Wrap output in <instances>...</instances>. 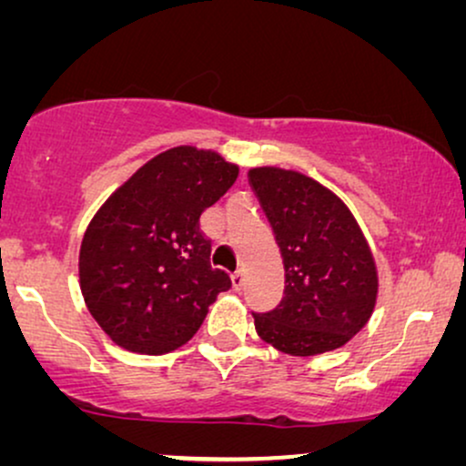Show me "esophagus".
Wrapping results in <instances>:
<instances>
[{
	"instance_id": "1",
	"label": "esophagus",
	"mask_w": 466,
	"mask_h": 466,
	"mask_svg": "<svg viewBox=\"0 0 466 466\" xmlns=\"http://www.w3.org/2000/svg\"><path fill=\"white\" fill-rule=\"evenodd\" d=\"M231 280H233V289L242 291V287H244V272H242V269H238V272H235L231 277Z\"/></svg>"
}]
</instances>
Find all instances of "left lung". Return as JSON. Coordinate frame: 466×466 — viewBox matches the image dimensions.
I'll use <instances>...</instances> for the list:
<instances>
[{"label": "left lung", "mask_w": 466, "mask_h": 466, "mask_svg": "<svg viewBox=\"0 0 466 466\" xmlns=\"http://www.w3.org/2000/svg\"><path fill=\"white\" fill-rule=\"evenodd\" d=\"M250 187L285 266L277 309L252 313L263 341L291 356L337 350L370 321L378 272L354 216L329 187L296 170L252 168Z\"/></svg>", "instance_id": "8db88e82"}]
</instances>
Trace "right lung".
Segmentation results:
<instances>
[{
	"label": "right lung",
	"mask_w": 466,
	"mask_h": 466,
	"mask_svg": "<svg viewBox=\"0 0 466 466\" xmlns=\"http://www.w3.org/2000/svg\"><path fill=\"white\" fill-rule=\"evenodd\" d=\"M239 168L214 151L175 147L136 170L96 211L79 250L86 307L120 348L166 354L197 335L231 279L211 268L200 214Z\"/></svg>",
	"instance_id": "right-lung-1"
}]
</instances>
